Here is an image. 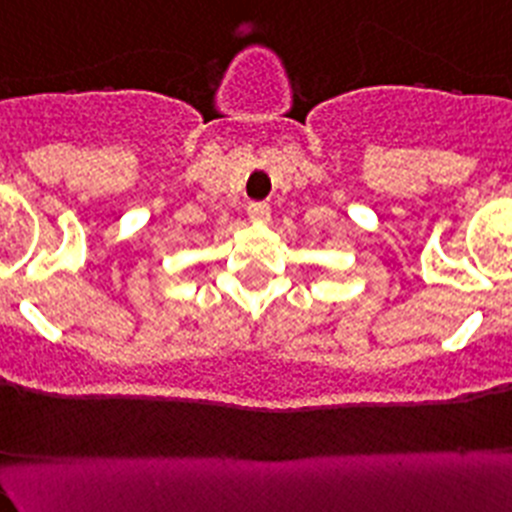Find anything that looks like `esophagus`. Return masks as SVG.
<instances>
[{
  "mask_svg": "<svg viewBox=\"0 0 512 512\" xmlns=\"http://www.w3.org/2000/svg\"><path fill=\"white\" fill-rule=\"evenodd\" d=\"M248 218H251V221H256V223L269 221V218H271L269 203H261V201L248 203Z\"/></svg>",
  "mask_w": 512,
  "mask_h": 512,
  "instance_id": "34e87169",
  "label": "esophagus"
}]
</instances>
